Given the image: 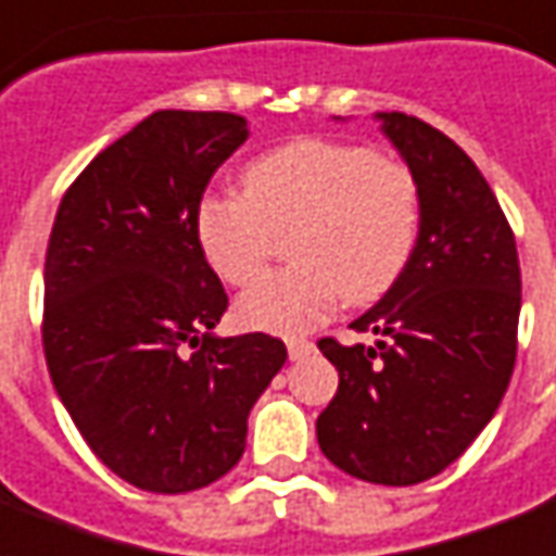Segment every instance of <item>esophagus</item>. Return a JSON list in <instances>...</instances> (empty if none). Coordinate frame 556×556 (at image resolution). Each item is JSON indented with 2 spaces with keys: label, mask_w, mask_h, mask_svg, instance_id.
I'll return each mask as SVG.
<instances>
[{
  "label": "esophagus",
  "mask_w": 556,
  "mask_h": 556,
  "mask_svg": "<svg viewBox=\"0 0 556 556\" xmlns=\"http://www.w3.org/2000/svg\"><path fill=\"white\" fill-rule=\"evenodd\" d=\"M311 352H314V343H311V340H287V355H290V362H302Z\"/></svg>",
  "instance_id": "1"
}]
</instances>
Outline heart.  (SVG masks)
I'll return each instance as SVG.
<instances>
[{"instance_id":"1","label":"heart","mask_w":556,"mask_h":556,"mask_svg":"<svg viewBox=\"0 0 556 556\" xmlns=\"http://www.w3.org/2000/svg\"><path fill=\"white\" fill-rule=\"evenodd\" d=\"M287 230L295 263L251 283L237 319L295 338L319 326L340 295L367 305L394 287L420 230L415 174L364 144L295 139L245 165L242 194H204L194 210L206 263L237 287L257 278Z\"/></svg>"}]
</instances>
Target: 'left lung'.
Returning <instances> with one entry per match:
<instances>
[{
  "label": "left lung",
  "instance_id": "left-lung-1",
  "mask_svg": "<svg viewBox=\"0 0 556 556\" xmlns=\"http://www.w3.org/2000/svg\"><path fill=\"white\" fill-rule=\"evenodd\" d=\"M420 189L412 261L352 323L376 343L323 338L338 394L317 417L340 471L382 485L424 483L471 447L516 367L521 269L516 237L471 156L403 112H376Z\"/></svg>",
  "mask_w": 556,
  "mask_h": 556
}]
</instances>
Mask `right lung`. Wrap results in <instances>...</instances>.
<instances>
[{
    "label": "right lung",
    "mask_w": 556,
    "mask_h": 556,
    "mask_svg": "<svg viewBox=\"0 0 556 556\" xmlns=\"http://www.w3.org/2000/svg\"><path fill=\"white\" fill-rule=\"evenodd\" d=\"M249 139L233 112L162 109L62 198L43 266V355L97 459L136 489L216 483L287 362L269 334L218 338L228 295L194 237L210 177Z\"/></svg>",
    "instance_id": "right-lung-1"
}]
</instances>
